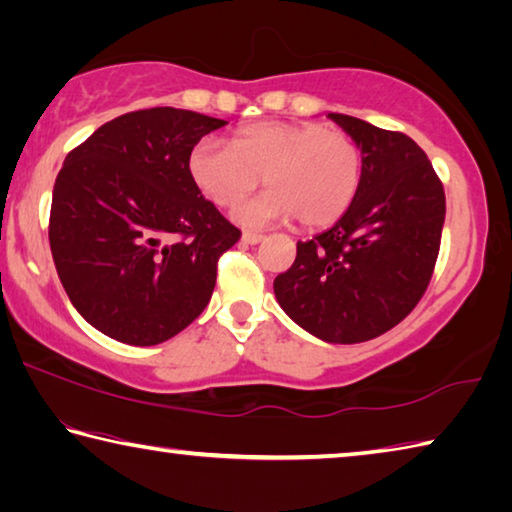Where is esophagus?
I'll list each match as a JSON object with an SVG mask.
<instances>
[{
    "mask_svg": "<svg viewBox=\"0 0 512 512\" xmlns=\"http://www.w3.org/2000/svg\"><path fill=\"white\" fill-rule=\"evenodd\" d=\"M262 239L264 235H259V232H244V235H241V241H244V244H259Z\"/></svg>",
    "mask_w": 512,
    "mask_h": 512,
    "instance_id": "obj_1",
    "label": "esophagus"
}]
</instances>
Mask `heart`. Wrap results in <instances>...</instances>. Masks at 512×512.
I'll use <instances>...</instances> for the list:
<instances>
[{"instance_id":"1","label":"heart","mask_w":512,"mask_h":512,"mask_svg":"<svg viewBox=\"0 0 512 512\" xmlns=\"http://www.w3.org/2000/svg\"><path fill=\"white\" fill-rule=\"evenodd\" d=\"M196 187L216 207H237L264 180L268 192L237 210L257 228L296 216L305 228L336 223L350 210L363 180V151L354 137L323 124L264 121L241 128L232 151L201 140L189 155Z\"/></svg>"}]
</instances>
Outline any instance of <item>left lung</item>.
<instances>
[{
	"mask_svg": "<svg viewBox=\"0 0 512 512\" xmlns=\"http://www.w3.org/2000/svg\"><path fill=\"white\" fill-rule=\"evenodd\" d=\"M363 151V180L350 210L275 277L280 307L327 343H361L411 314L436 268L445 189L409 135L329 112Z\"/></svg>",
	"mask_w": 512,
	"mask_h": 512,
	"instance_id": "1",
	"label": "left lung"
}]
</instances>
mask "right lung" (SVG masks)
<instances>
[{"label":"right lung","mask_w":512,"mask_h":512,"mask_svg":"<svg viewBox=\"0 0 512 512\" xmlns=\"http://www.w3.org/2000/svg\"><path fill=\"white\" fill-rule=\"evenodd\" d=\"M228 124L192 110L126 112L67 153L49 246L76 311L110 339L158 345L201 316L241 230L189 173L201 137Z\"/></svg>","instance_id":"add662e5"}]
</instances>
